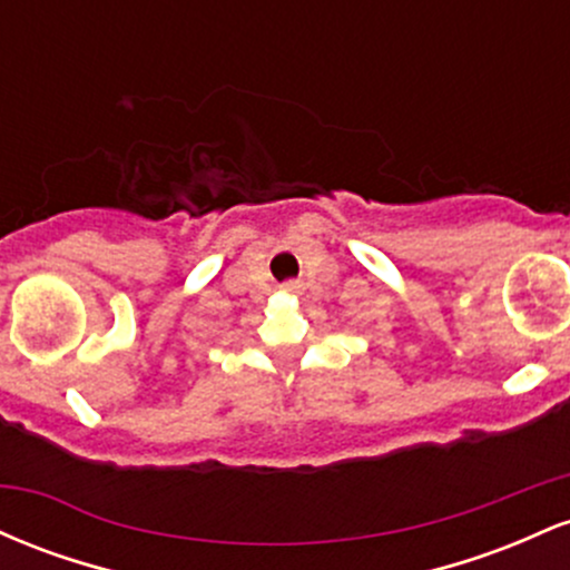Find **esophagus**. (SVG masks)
<instances>
[{"label": "esophagus", "instance_id": "34e87169", "mask_svg": "<svg viewBox=\"0 0 570 570\" xmlns=\"http://www.w3.org/2000/svg\"><path fill=\"white\" fill-rule=\"evenodd\" d=\"M284 292L286 294H299V292H303V286L294 284V281H289V284H284Z\"/></svg>", "mask_w": 570, "mask_h": 570}]
</instances>
